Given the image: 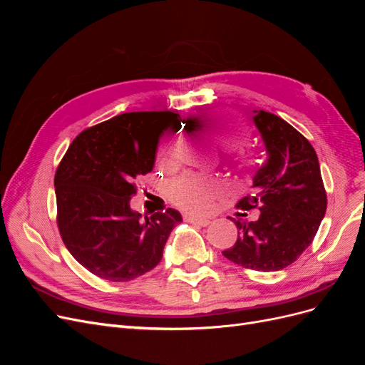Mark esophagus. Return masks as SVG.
I'll return each mask as SVG.
<instances>
[{
	"instance_id": "obj_1",
	"label": "esophagus",
	"mask_w": 365,
	"mask_h": 365,
	"mask_svg": "<svg viewBox=\"0 0 365 365\" xmlns=\"http://www.w3.org/2000/svg\"><path fill=\"white\" fill-rule=\"evenodd\" d=\"M185 220L187 222H192L201 227H207L210 222H212V219L210 217H197V216H185Z\"/></svg>"
}]
</instances>
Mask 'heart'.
I'll list each match as a JSON object with an SVG mask.
<instances>
[{
	"label": "heart",
	"mask_w": 365,
	"mask_h": 365,
	"mask_svg": "<svg viewBox=\"0 0 365 365\" xmlns=\"http://www.w3.org/2000/svg\"><path fill=\"white\" fill-rule=\"evenodd\" d=\"M208 126L216 132L219 140L227 148H235L244 145L248 132L247 129L230 121L222 114H213L207 118ZM236 164L240 170L251 172L256 169L257 160L250 152L239 150L236 153ZM222 192V184L213 180H204V178H187L184 180L175 190V200L180 205L192 210H204L207 208L215 197Z\"/></svg>",
	"instance_id": "obj_1"
}]
</instances>
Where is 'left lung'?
Returning <instances> with one entry per match:
<instances>
[{
  "mask_svg": "<svg viewBox=\"0 0 365 365\" xmlns=\"http://www.w3.org/2000/svg\"><path fill=\"white\" fill-rule=\"evenodd\" d=\"M254 113L268 160L254 175V192L242 197L237 208L245 216V210H259V217L235 220L237 240L222 254L239 267L271 272L289 267L312 244L327 195L307 138L279 115Z\"/></svg>",
  "mask_w": 365,
  "mask_h": 365,
  "instance_id": "left-lung-1",
  "label": "left lung"
}]
</instances>
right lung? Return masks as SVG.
<instances>
[{"instance_id":"obj_1","label":"right lung","mask_w":365,"mask_h":365,"mask_svg":"<svg viewBox=\"0 0 365 365\" xmlns=\"http://www.w3.org/2000/svg\"><path fill=\"white\" fill-rule=\"evenodd\" d=\"M180 117L170 111L125 113L82 130L54 175L58 228L71 256L94 275L129 282L163 257L180 212L145 216L130 208L135 180L152 170L158 140Z\"/></svg>"}]
</instances>
